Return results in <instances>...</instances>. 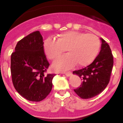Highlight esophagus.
Wrapping results in <instances>:
<instances>
[{
	"mask_svg": "<svg viewBox=\"0 0 123 123\" xmlns=\"http://www.w3.org/2000/svg\"><path fill=\"white\" fill-rule=\"evenodd\" d=\"M65 74L67 76H69L71 74V73L70 71H68V72H66L65 73Z\"/></svg>",
	"mask_w": 123,
	"mask_h": 123,
	"instance_id": "1",
	"label": "esophagus"
}]
</instances>
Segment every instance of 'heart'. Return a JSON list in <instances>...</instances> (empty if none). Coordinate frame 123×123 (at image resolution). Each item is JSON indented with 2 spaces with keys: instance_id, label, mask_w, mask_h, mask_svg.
<instances>
[{
  "instance_id": "1",
  "label": "heart",
  "mask_w": 123,
  "mask_h": 123,
  "mask_svg": "<svg viewBox=\"0 0 123 123\" xmlns=\"http://www.w3.org/2000/svg\"><path fill=\"white\" fill-rule=\"evenodd\" d=\"M44 52L50 60H54L67 50L68 55L53 63L56 71H65L74 67H86L95 59L100 49V41L92 34L68 31L58 36L57 41L47 38L43 44Z\"/></svg>"
}]
</instances>
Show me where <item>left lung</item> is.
I'll list each match as a JSON object with an SVG mask.
<instances>
[{
	"mask_svg": "<svg viewBox=\"0 0 123 123\" xmlns=\"http://www.w3.org/2000/svg\"><path fill=\"white\" fill-rule=\"evenodd\" d=\"M101 40V50L94 62L87 67L73 72L82 80L81 86L74 91L83 99L92 98L101 93L110 79L113 57L109 45L103 39Z\"/></svg>",
	"mask_w": 123,
	"mask_h": 123,
	"instance_id": "left-lung-1",
	"label": "left lung"
}]
</instances>
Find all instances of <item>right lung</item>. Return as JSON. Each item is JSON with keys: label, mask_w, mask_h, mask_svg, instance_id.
Segmentation results:
<instances>
[{"label": "right lung", "mask_w": 123, "mask_h": 123, "mask_svg": "<svg viewBox=\"0 0 123 123\" xmlns=\"http://www.w3.org/2000/svg\"><path fill=\"white\" fill-rule=\"evenodd\" d=\"M43 38L39 31L19 41L11 55L13 84L23 97L40 102L49 94L55 74H46L49 63L44 54Z\"/></svg>", "instance_id": "1"}]
</instances>
